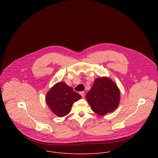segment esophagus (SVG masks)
<instances>
[{"instance_id":"1","label":"esophagus","mask_w":158,"mask_h":158,"mask_svg":"<svg viewBox=\"0 0 158 158\" xmlns=\"http://www.w3.org/2000/svg\"><path fill=\"white\" fill-rule=\"evenodd\" d=\"M80 94L81 95V96L83 98H84V97H85V92H84V91H81V92H80Z\"/></svg>"}]
</instances>
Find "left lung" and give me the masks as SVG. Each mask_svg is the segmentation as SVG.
<instances>
[{
    "mask_svg": "<svg viewBox=\"0 0 158 158\" xmlns=\"http://www.w3.org/2000/svg\"><path fill=\"white\" fill-rule=\"evenodd\" d=\"M86 97L92 111L104 115L117 109L120 94L116 84L109 78L103 77L95 80Z\"/></svg>",
    "mask_w": 158,
    "mask_h": 158,
    "instance_id": "left-lung-1",
    "label": "left lung"
}]
</instances>
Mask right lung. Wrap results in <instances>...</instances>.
Wrapping results in <instances>:
<instances>
[{
  "label": "right lung",
  "mask_w": 158,
  "mask_h": 158,
  "mask_svg": "<svg viewBox=\"0 0 158 158\" xmlns=\"http://www.w3.org/2000/svg\"><path fill=\"white\" fill-rule=\"evenodd\" d=\"M81 98L64 82L56 83L46 95V102L52 113L62 117L70 113L72 105Z\"/></svg>",
  "instance_id": "right-lung-1"
}]
</instances>
